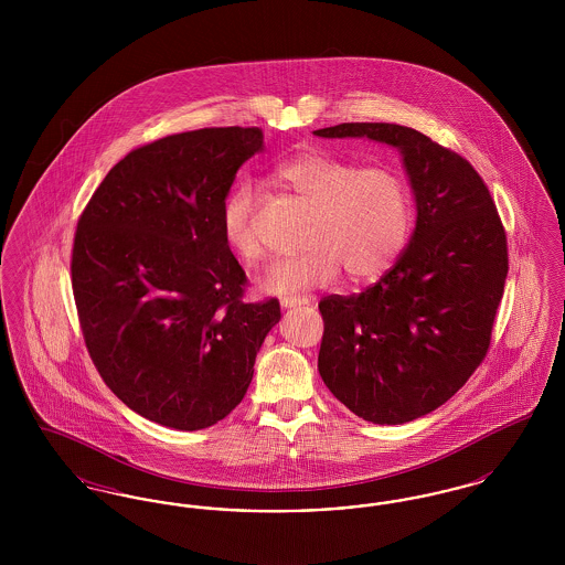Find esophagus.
Listing matches in <instances>:
<instances>
[{
	"mask_svg": "<svg viewBox=\"0 0 565 565\" xmlns=\"http://www.w3.org/2000/svg\"><path fill=\"white\" fill-rule=\"evenodd\" d=\"M309 300L300 298V296H284L281 298V307L284 309H296V307H305Z\"/></svg>",
	"mask_w": 565,
	"mask_h": 565,
	"instance_id": "obj_1",
	"label": "esophagus"
}]
</instances>
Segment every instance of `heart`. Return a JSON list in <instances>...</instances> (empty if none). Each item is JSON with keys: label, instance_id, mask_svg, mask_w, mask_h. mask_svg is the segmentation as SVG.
Listing matches in <instances>:
<instances>
[{"label": "heart", "instance_id": "b5f03b06", "mask_svg": "<svg viewBox=\"0 0 565 565\" xmlns=\"http://www.w3.org/2000/svg\"><path fill=\"white\" fill-rule=\"evenodd\" d=\"M275 180L311 210L302 252L265 275L270 292L320 288L345 269L353 281H373L398 260L411 235L413 203L403 175L387 164L358 167L322 150H302L279 162ZM224 242L245 265L265 256L258 233V196L249 184L231 190L222 203Z\"/></svg>", "mask_w": 565, "mask_h": 565}]
</instances>
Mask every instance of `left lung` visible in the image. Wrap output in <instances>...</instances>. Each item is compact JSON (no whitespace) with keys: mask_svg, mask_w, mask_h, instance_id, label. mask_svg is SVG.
Listing matches in <instances>:
<instances>
[{"mask_svg":"<svg viewBox=\"0 0 565 565\" xmlns=\"http://www.w3.org/2000/svg\"><path fill=\"white\" fill-rule=\"evenodd\" d=\"M313 134L369 137L403 154L413 237L375 286L320 300L318 371L358 417L406 424L447 403L483 362L509 275L507 233L477 169L428 135L390 122Z\"/></svg>","mask_w":565,"mask_h":565,"instance_id":"1","label":"left lung"}]
</instances>
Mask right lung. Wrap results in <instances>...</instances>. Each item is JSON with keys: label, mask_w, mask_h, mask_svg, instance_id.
Masks as SVG:
<instances>
[{"label": "right lung", "mask_w": 565, "mask_h": 565, "mask_svg": "<svg viewBox=\"0 0 565 565\" xmlns=\"http://www.w3.org/2000/svg\"><path fill=\"white\" fill-rule=\"evenodd\" d=\"M258 127H214L139 146L84 207L72 288L88 355L141 417L203 430L242 403L279 300L243 302L247 277L220 212Z\"/></svg>", "instance_id": "obj_1"}]
</instances>
